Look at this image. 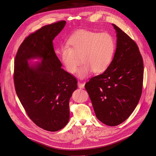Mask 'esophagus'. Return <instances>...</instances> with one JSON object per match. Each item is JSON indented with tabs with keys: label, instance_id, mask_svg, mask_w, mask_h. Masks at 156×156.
<instances>
[{
	"label": "esophagus",
	"instance_id": "esophagus-1",
	"mask_svg": "<svg viewBox=\"0 0 156 156\" xmlns=\"http://www.w3.org/2000/svg\"><path fill=\"white\" fill-rule=\"evenodd\" d=\"M84 85H85L84 83H82V82H78V87L80 89H83L84 88Z\"/></svg>",
	"mask_w": 156,
	"mask_h": 156
}]
</instances>
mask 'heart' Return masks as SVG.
<instances>
[{
    "label": "heart",
    "instance_id": "b5f03b06",
    "mask_svg": "<svg viewBox=\"0 0 156 156\" xmlns=\"http://www.w3.org/2000/svg\"><path fill=\"white\" fill-rule=\"evenodd\" d=\"M116 51L115 39L108 33L82 30L73 34L59 48L61 62L70 74L76 73L83 79L92 71L104 73L111 65ZM82 60H81V59Z\"/></svg>",
    "mask_w": 156,
    "mask_h": 156
}]
</instances>
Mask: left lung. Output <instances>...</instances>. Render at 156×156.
Returning a JSON list of instances; mask_svg holds the SVG:
<instances>
[{"label": "left lung", "mask_w": 156, "mask_h": 156, "mask_svg": "<svg viewBox=\"0 0 156 156\" xmlns=\"http://www.w3.org/2000/svg\"><path fill=\"white\" fill-rule=\"evenodd\" d=\"M117 48L103 74L89 80L85 87L97 118L115 126L125 121L136 108L142 93L143 61L137 45L116 25Z\"/></svg>", "instance_id": "1"}]
</instances>
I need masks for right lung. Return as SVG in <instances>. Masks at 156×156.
<instances>
[{
	"label": "right lung",
	"instance_id": "1",
	"mask_svg": "<svg viewBox=\"0 0 156 156\" xmlns=\"http://www.w3.org/2000/svg\"><path fill=\"white\" fill-rule=\"evenodd\" d=\"M66 21L47 25L30 35L17 51L14 83L28 117L49 132L62 129L69 120V100L77 89L76 79L61 67L52 41ZM34 59L37 62L32 63Z\"/></svg>",
	"mask_w": 156,
	"mask_h": 156
}]
</instances>
